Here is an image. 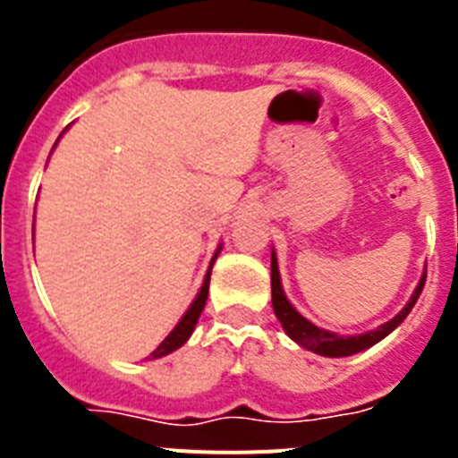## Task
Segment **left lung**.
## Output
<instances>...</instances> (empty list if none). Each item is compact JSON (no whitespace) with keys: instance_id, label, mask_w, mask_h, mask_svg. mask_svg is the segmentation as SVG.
Returning <instances> with one entry per match:
<instances>
[{"instance_id":"obj_1","label":"left lung","mask_w":458,"mask_h":458,"mask_svg":"<svg viewBox=\"0 0 458 458\" xmlns=\"http://www.w3.org/2000/svg\"><path fill=\"white\" fill-rule=\"evenodd\" d=\"M424 282H427V273L422 275L420 284L415 286V291H412L411 301L406 302V307H403L394 318H390L387 323H383V326H378L376 330H369V333L365 335L342 337V335L337 333H327V330H323V327H317L314 323L307 321L301 311H295V307L286 301L284 289H282L277 257H275V252L273 257H270V289H273L275 317L279 318V323H282V327L286 330V335H289L295 344H301L302 349L311 351V353L326 355V358H346V355L360 353V351L369 349V346L378 344L383 337H387V335H390L392 330H394V327L399 326L408 314H411V310L415 307V302H418L420 293H422Z\"/></svg>"}]
</instances>
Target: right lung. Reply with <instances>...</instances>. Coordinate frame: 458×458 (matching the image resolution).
<instances>
[{"label": "right lung", "instance_id": "right-lung-1", "mask_svg": "<svg viewBox=\"0 0 458 458\" xmlns=\"http://www.w3.org/2000/svg\"><path fill=\"white\" fill-rule=\"evenodd\" d=\"M220 250H222V245L216 250V257L210 259L208 273H206L204 284H201V289H199V293H197V298H194L192 305L188 307V311H185V314H183V318H181V321L176 323V327H174L172 333H169L167 337H165V342L160 344V346H157L156 351H153V353H151L153 360H156V358H163V355H169V353H172V351L181 349V346H183V344L190 339V335H192L194 326H197V321H199V314H201V311H204L206 298H208L210 270H213V261H216V259H217V254H220Z\"/></svg>", "mask_w": 458, "mask_h": 458}]
</instances>
